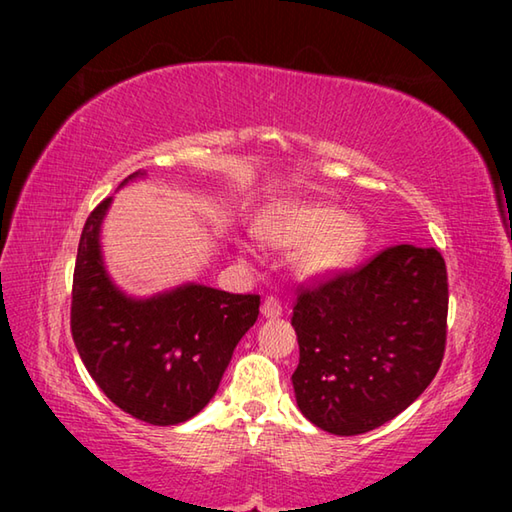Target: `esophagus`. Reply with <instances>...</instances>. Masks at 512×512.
<instances>
[{
  "label": "esophagus",
  "mask_w": 512,
  "mask_h": 512,
  "mask_svg": "<svg viewBox=\"0 0 512 512\" xmlns=\"http://www.w3.org/2000/svg\"><path fill=\"white\" fill-rule=\"evenodd\" d=\"M262 314L266 319H277L284 314V306H281V301L277 297H266V301L262 303Z\"/></svg>",
  "instance_id": "obj_1"
}]
</instances>
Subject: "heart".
Wrapping results in <instances>:
<instances>
[{
	"mask_svg": "<svg viewBox=\"0 0 512 512\" xmlns=\"http://www.w3.org/2000/svg\"><path fill=\"white\" fill-rule=\"evenodd\" d=\"M268 244L303 250L297 268L308 279H325L352 268L367 244V226L339 206L314 200H284L262 215L257 226Z\"/></svg>",
	"mask_w": 512,
	"mask_h": 512,
	"instance_id": "b5f03b06",
	"label": "heart"
}]
</instances>
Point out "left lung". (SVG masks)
Returning a JSON list of instances; mask_svg holds the SVG:
<instances>
[{"label":"left lung","instance_id":"8db88e82","mask_svg":"<svg viewBox=\"0 0 512 512\" xmlns=\"http://www.w3.org/2000/svg\"><path fill=\"white\" fill-rule=\"evenodd\" d=\"M297 290L292 387L319 429L372 431L436 378L449 312L447 266L436 248L389 246L363 266Z\"/></svg>","mask_w":512,"mask_h":512}]
</instances>
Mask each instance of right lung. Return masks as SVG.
<instances>
[{"mask_svg":"<svg viewBox=\"0 0 512 512\" xmlns=\"http://www.w3.org/2000/svg\"><path fill=\"white\" fill-rule=\"evenodd\" d=\"M145 171L127 176L143 178ZM105 198L83 226L72 279L70 328L94 383L116 407L158 427L180 424L215 396L239 339L253 328L259 295L184 284L149 299L127 297L101 255Z\"/></svg>","mask_w":512,"mask_h":512,"instance_id":"1","label":"right lung"}]
</instances>
